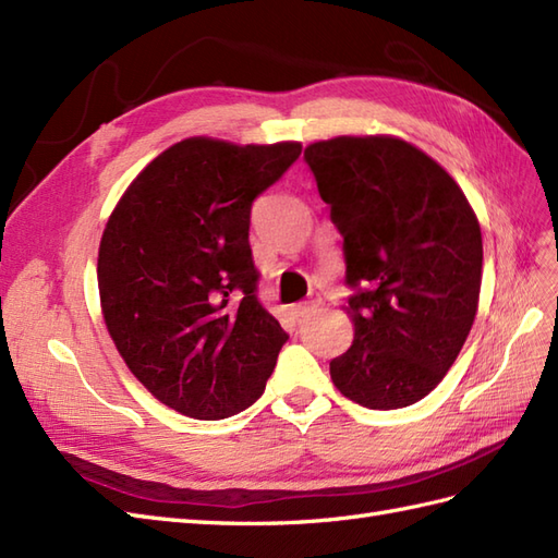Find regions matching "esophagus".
<instances>
[{
  "label": "esophagus",
  "instance_id": "34e87169",
  "mask_svg": "<svg viewBox=\"0 0 558 558\" xmlns=\"http://www.w3.org/2000/svg\"><path fill=\"white\" fill-rule=\"evenodd\" d=\"M318 306H320V299H308V302H299V304L292 306V316L296 320H302V318L311 316V313H316Z\"/></svg>",
  "mask_w": 558,
  "mask_h": 558
}]
</instances>
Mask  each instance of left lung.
<instances>
[{"mask_svg":"<svg viewBox=\"0 0 558 558\" xmlns=\"http://www.w3.org/2000/svg\"><path fill=\"white\" fill-rule=\"evenodd\" d=\"M344 238L353 344L335 387L369 410L432 393L474 325L483 242L474 209L434 157L389 136H335L304 150Z\"/></svg>","mask_w":558,"mask_h":558,"instance_id":"1","label":"left lung"}]
</instances>
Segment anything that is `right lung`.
<instances>
[{"mask_svg":"<svg viewBox=\"0 0 558 558\" xmlns=\"http://www.w3.org/2000/svg\"><path fill=\"white\" fill-rule=\"evenodd\" d=\"M299 155L296 141L183 138L106 223L96 276L108 332L143 387L185 417L250 408L288 341L256 299L250 211Z\"/></svg>","mask_w":558,"mask_h":558,"instance_id":"obj_1","label":"right lung"}]
</instances>
